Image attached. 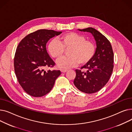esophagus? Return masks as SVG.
I'll return each mask as SVG.
<instances>
[{
	"instance_id": "esophagus-1",
	"label": "esophagus",
	"mask_w": 132,
	"mask_h": 132,
	"mask_svg": "<svg viewBox=\"0 0 132 132\" xmlns=\"http://www.w3.org/2000/svg\"><path fill=\"white\" fill-rule=\"evenodd\" d=\"M60 71H61L62 73H65L66 72H67V70H65V69H61Z\"/></svg>"
}]
</instances>
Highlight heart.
<instances>
[{
  "label": "heart",
  "instance_id": "obj_1",
  "mask_svg": "<svg viewBox=\"0 0 132 132\" xmlns=\"http://www.w3.org/2000/svg\"><path fill=\"white\" fill-rule=\"evenodd\" d=\"M57 40L53 39L47 45V50L51 56L59 59L65 50H68V56L59 59L57 65L61 68H69L78 65L88 64L94 57L96 47L92 42L75 32H68L61 36Z\"/></svg>",
  "mask_w": 132,
  "mask_h": 132
}]
</instances>
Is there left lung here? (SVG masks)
I'll use <instances>...</instances> for the list:
<instances>
[{
    "mask_svg": "<svg viewBox=\"0 0 132 132\" xmlns=\"http://www.w3.org/2000/svg\"><path fill=\"white\" fill-rule=\"evenodd\" d=\"M92 34L96 43V52L92 60L81 68L86 72L76 70L74 84L80 91L86 94L98 92L107 84L113 68V52L109 40L92 27L78 29Z\"/></svg>",
    "mask_w": 132,
    "mask_h": 132,
    "instance_id": "obj_1",
    "label": "left lung"
}]
</instances>
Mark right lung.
Listing matches in <instances>:
<instances>
[{
    "label": "right lung",
    "mask_w": 132,
    "mask_h": 132,
    "mask_svg": "<svg viewBox=\"0 0 132 132\" xmlns=\"http://www.w3.org/2000/svg\"><path fill=\"white\" fill-rule=\"evenodd\" d=\"M61 32L38 30L23 38L16 48L14 59L15 75L20 86L31 96L38 97L49 93L61 74L59 70L46 71L44 68L55 65L47 52L46 44Z\"/></svg>",
    "instance_id": "1"
}]
</instances>
